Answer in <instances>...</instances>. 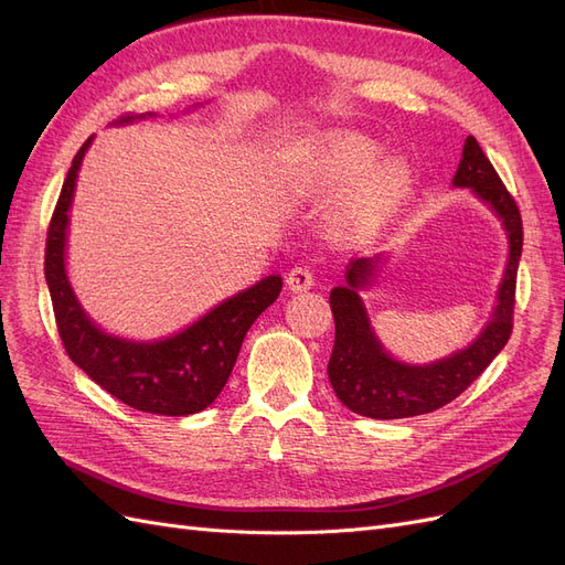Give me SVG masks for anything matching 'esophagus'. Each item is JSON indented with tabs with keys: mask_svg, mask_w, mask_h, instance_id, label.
<instances>
[{
	"mask_svg": "<svg viewBox=\"0 0 565 565\" xmlns=\"http://www.w3.org/2000/svg\"><path fill=\"white\" fill-rule=\"evenodd\" d=\"M287 287L292 292H306V289L313 287V270L309 266H295L287 273Z\"/></svg>",
	"mask_w": 565,
	"mask_h": 565,
	"instance_id": "obj_1",
	"label": "esophagus"
}]
</instances>
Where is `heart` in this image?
Segmentation results:
<instances>
[{"mask_svg": "<svg viewBox=\"0 0 565 565\" xmlns=\"http://www.w3.org/2000/svg\"><path fill=\"white\" fill-rule=\"evenodd\" d=\"M377 158V143L344 136L318 160V174L324 185L344 188L361 179L339 202V221L358 233L380 231L396 218L415 188L413 169L403 158H388L375 166Z\"/></svg>", "mask_w": 565, "mask_h": 565, "instance_id": "heart-1", "label": "heart"}]
</instances>
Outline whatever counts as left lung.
Instances as JSON below:
<instances>
[{"label":"left lung","instance_id":"obj_1","mask_svg":"<svg viewBox=\"0 0 565 565\" xmlns=\"http://www.w3.org/2000/svg\"><path fill=\"white\" fill-rule=\"evenodd\" d=\"M452 185L469 188L502 221L507 233L509 256L490 320L469 347L446 358L422 365L398 361L384 349L382 339L374 332L361 297L363 289L377 285L388 256L374 254L351 262L344 276L347 282L330 292L334 349L328 374L337 398L363 417L403 419L448 405L492 363L511 334L516 270L523 249L521 214L473 136H467Z\"/></svg>","mask_w":565,"mask_h":565}]
</instances>
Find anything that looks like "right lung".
Listing matches in <instances>:
<instances>
[{
  "label": "right lung",
  "instance_id": "obj_1",
  "mask_svg": "<svg viewBox=\"0 0 565 565\" xmlns=\"http://www.w3.org/2000/svg\"><path fill=\"white\" fill-rule=\"evenodd\" d=\"M146 117L158 115H127L113 125L125 127ZM92 143L94 136L77 150L46 235L44 276L63 347L92 382L125 405L164 417L195 415L226 386L247 330L278 299L282 278L278 273L266 276L162 339H127L106 332L75 295L65 259L77 174Z\"/></svg>",
  "mask_w": 565,
  "mask_h": 565
}]
</instances>
